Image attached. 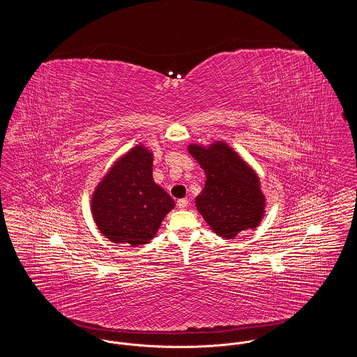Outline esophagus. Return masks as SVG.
Wrapping results in <instances>:
<instances>
[{"instance_id": "34e87169", "label": "esophagus", "mask_w": 357, "mask_h": 357, "mask_svg": "<svg viewBox=\"0 0 357 357\" xmlns=\"http://www.w3.org/2000/svg\"><path fill=\"white\" fill-rule=\"evenodd\" d=\"M178 207L179 208H186L187 206H188V201H187L186 198H182V199H178Z\"/></svg>"}]
</instances>
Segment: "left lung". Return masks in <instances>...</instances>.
Instances as JSON below:
<instances>
[{"label": "left lung", "mask_w": 357, "mask_h": 357, "mask_svg": "<svg viewBox=\"0 0 357 357\" xmlns=\"http://www.w3.org/2000/svg\"><path fill=\"white\" fill-rule=\"evenodd\" d=\"M188 153L206 174L195 204L213 231L226 239L255 229L265 213V195L255 171L225 142L208 147L190 144Z\"/></svg>", "instance_id": "8db88e82"}]
</instances>
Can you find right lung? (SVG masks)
<instances>
[{
	"label": "right lung",
	"instance_id": "obj_1",
	"mask_svg": "<svg viewBox=\"0 0 357 357\" xmlns=\"http://www.w3.org/2000/svg\"><path fill=\"white\" fill-rule=\"evenodd\" d=\"M175 206L153 182V153L136 146L111 167L92 195V215L100 233L115 243L139 246L155 237Z\"/></svg>",
	"mask_w": 357,
	"mask_h": 357
}]
</instances>
